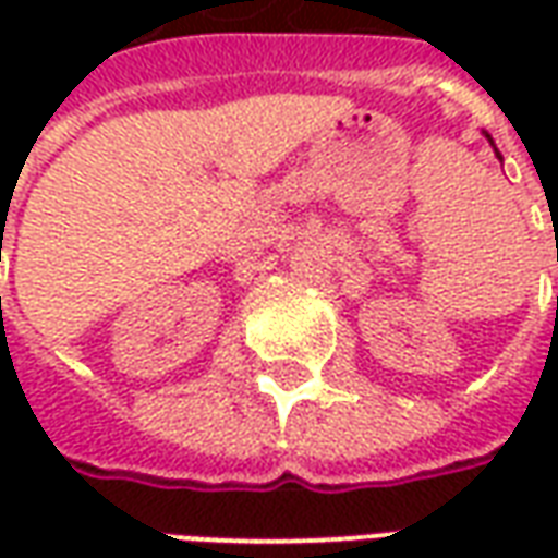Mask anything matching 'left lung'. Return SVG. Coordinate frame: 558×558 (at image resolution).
Listing matches in <instances>:
<instances>
[{
    "instance_id": "1",
    "label": "left lung",
    "mask_w": 558,
    "mask_h": 558,
    "mask_svg": "<svg viewBox=\"0 0 558 558\" xmlns=\"http://www.w3.org/2000/svg\"><path fill=\"white\" fill-rule=\"evenodd\" d=\"M487 140H490V134H487ZM490 143H493V140H490ZM493 151H496V158H499V160H502V155H499V148H496V146H493Z\"/></svg>"
}]
</instances>
